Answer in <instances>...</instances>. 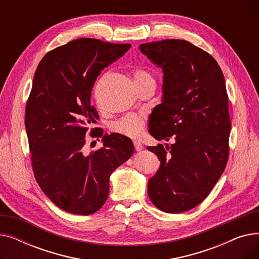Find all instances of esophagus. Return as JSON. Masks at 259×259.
<instances>
[{
	"label": "esophagus",
	"instance_id": "esophagus-1",
	"mask_svg": "<svg viewBox=\"0 0 259 259\" xmlns=\"http://www.w3.org/2000/svg\"><path fill=\"white\" fill-rule=\"evenodd\" d=\"M134 149L135 151H141L143 150V145L140 142H134Z\"/></svg>",
	"mask_w": 259,
	"mask_h": 259
}]
</instances>
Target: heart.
<instances>
[{
    "mask_svg": "<svg viewBox=\"0 0 259 259\" xmlns=\"http://www.w3.org/2000/svg\"><path fill=\"white\" fill-rule=\"evenodd\" d=\"M134 79L135 83L140 84L143 83V81L153 78L147 71L143 69H137L134 71ZM111 128L114 132L126 135L128 138H138L144 129V118L139 115L130 114L113 122Z\"/></svg>",
    "mask_w": 259,
    "mask_h": 259,
    "instance_id": "1",
    "label": "heart"
}]
</instances>
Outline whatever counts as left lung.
<instances>
[{"label":"left lung","instance_id":"left-lung-1","mask_svg":"<svg viewBox=\"0 0 259 259\" xmlns=\"http://www.w3.org/2000/svg\"><path fill=\"white\" fill-rule=\"evenodd\" d=\"M140 50L164 73L149 133L174 141L166 148L147 147L160 161L148 194L161 211L186 212L209 195L227 165L231 121L225 77L209 53L185 39L142 44Z\"/></svg>","mask_w":259,"mask_h":259}]
</instances>
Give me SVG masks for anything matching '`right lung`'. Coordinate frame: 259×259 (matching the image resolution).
<instances>
[{
  "instance_id": "add662e5",
  "label": "right lung",
  "mask_w": 259,
  "mask_h": 259,
  "mask_svg": "<svg viewBox=\"0 0 259 259\" xmlns=\"http://www.w3.org/2000/svg\"><path fill=\"white\" fill-rule=\"evenodd\" d=\"M130 47L77 38L48 52L36 68L25 112L32 169L45 195L68 213L99 211L110 175L134 152L118 133L100 134L103 147L95 152L83 149L87 127L99 119L90 104L95 80Z\"/></svg>"
}]
</instances>
